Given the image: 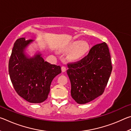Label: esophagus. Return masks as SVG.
<instances>
[{
    "instance_id": "1",
    "label": "esophagus",
    "mask_w": 131,
    "mask_h": 131,
    "mask_svg": "<svg viewBox=\"0 0 131 131\" xmlns=\"http://www.w3.org/2000/svg\"><path fill=\"white\" fill-rule=\"evenodd\" d=\"M61 70H62V72H65L66 71V68L65 67V66H62Z\"/></svg>"
}]
</instances>
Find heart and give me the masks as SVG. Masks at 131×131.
I'll return each instance as SVG.
<instances>
[{
  "label": "heart",
  "mask_w": 131,
  "mask_h": 131,
  "mask_svg": "<svg viewBox=\"0 0 131 131\" xmlns=\"http://www.w3.org/2000/svg\"><path fill=\"white\" fill-rule=\"evenodd\" d=\"M89 48V45L87 42L75 41L70 43L66 50H71L68 54V57L70 60L77 61L87 54Z\"/></svg>",
  "instance_id": "obj_1"
}]
</instances>
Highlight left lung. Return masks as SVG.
Returning <instances> with one entry per match:
<instances>
[{
  "mask_svg": "<svg viewBox=\"0 0 131 131\" xmlns=\"http://www.w3.org/2000/svg\"><path fill=\"white\" fill-rule=\"evenodd\" d=\"M68 67L73 99L79 104L93 101L103 93L112 71L107 44L94 46L87 56Z\"/></svg>",
  "mask_w": 131,
  "mask_h": 131,
  "instance_id": "left-lung-1",
  "label": "left lung"
}]
</instances>
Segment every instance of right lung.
Instances as JSON below:
<instances>
[{
	"label": "right lung",
	"mask_w": 131,
	"mask_h": 131,
	"mask_svg": "<svg viewBox=\"0 0 131 131\" xmlns=\"http://www.w3.org/2000/svg\"><path fill=\"white\" fill-rule=\"evenodd\" d=\"M33 40L17 39L8 63V72L15 91L26 101L39 103L47 99L50 85L55 76L61 73V66L44 61L40 52L33 57L25 50Z\"/></svg>",
	"instance_id": "1"
}]
</instances>
